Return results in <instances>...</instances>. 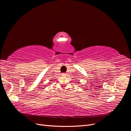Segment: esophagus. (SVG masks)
Masks as SVG:
<instances>
[{
	"mask_svg": "<svg viewBox=\"0 0 131 131\" xmlns=\"http://www.w3.org/2000/svg\"><path fill=\"white\" fill-rule=\"evenodd\" d=\"M66 75V74H65V73L62 74V75H63V76H64V75Z\"/></svg>",
	"mask_w": 131,
	"mask_h": 131,
	"instance_id": "obj_1",
	"label": "esophagus"
}]
</instances>
